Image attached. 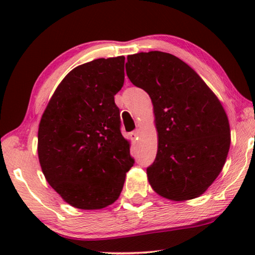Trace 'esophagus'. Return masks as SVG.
<instances>
[{
	"mask_svg": "<svg viewBox=\"0 0 255 255\" xmlns=\"http://www.w3.org/2000/svg\"><path fill=\"white\" fill-rule=\"evenodd\" d=\"M130 137H131V139H132L133 141L138 140V138H139V130H138V129H136L135 131H132V132L130 133Z\"/></svg>",
	"mask_w": 255,
	"mask_h": 255,
	"instance_id": "1",
	"label": "esophagus"
}]
</instances>
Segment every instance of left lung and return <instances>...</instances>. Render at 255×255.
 I'll return each instance as SVG.
<instances>
[{"label":"left lung","mask_w":255,"mask_h":255,"mask_svg":"<svg viewBox=\"0 0 255 255\" xmlns=\"http://www.w3.org/2000/svg\"><path fill=\"white\" fill-rule=\"evenodd\" d=\"M126 72L153 103L158 141L146 172L150 187L172 201L204 195L231 146L230 122L219 99L187 63L163 51L128 55Z\"/></svg>","instance_id":"obj_1"}]
</instances>
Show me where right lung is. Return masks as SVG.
Masks as SVG:
<instances>
[{
	"label": "right lung",
	"mask_w": 255,
	"mask_h": 255,
	"mask_svg": "<svg viewBox=\"0 0 255 255\" xmlns=\"http://www.w3.org/2000/svg\"><path fill=\"white\" fill-rule=\"evenodd\" d=\"M124 80V56L85 63L64 77L41 116V171L74 208L98 210L114 204L133 165L115 103Z\"/></svg>",
	"instance_id": "1"
}]
</instances>
